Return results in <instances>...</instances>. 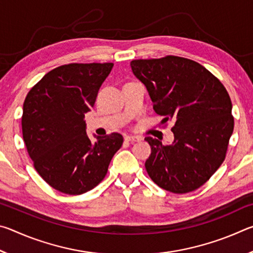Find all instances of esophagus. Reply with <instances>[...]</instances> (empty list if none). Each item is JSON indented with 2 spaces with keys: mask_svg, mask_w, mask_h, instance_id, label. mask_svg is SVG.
<instances>
[{
  "mask_svg": "<svg viewBox=\"0 0 253 253\" xmlns=\"http://www.w3.org/2000/svg\"><path fill=\"white\" fill-rule=\"evenodd\" d=\"M125 139L127 140V142L135 143V142H139V140H142V137H139V136H126Z\"/></svg>",
  "mask_w": 253,
  "mask_h": 253,
  "instance_id": "34e87169",
  "label": "esophagus"
}]
</instances>
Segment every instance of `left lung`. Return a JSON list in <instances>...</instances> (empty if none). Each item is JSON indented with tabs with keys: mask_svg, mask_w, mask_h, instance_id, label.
<instances>
[{
	"mask_svg": "<svg viewBox=\"0 0 253 253\" xmlns=\"http://www.w3.org/2000/svg\"><path fill=\"white\" fill-rule=\"evenodd\" d=\"M146 85L153 108L172 122L174 142L146 137L152 153L145 163L149 177L176 194L198 190L223 163L234 119L232 102L221 81L193 60L166 55L130 62Z\"/></svg>",
	"mask_w": 253,
	"mask_h": 253,
	"instance_id": "left-lung-1",
	"label": "left lung"
}]
</instances>
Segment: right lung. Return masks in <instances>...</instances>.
Returning a JSON list of instances; mask_svg holds the SVG:
<instances>
[{
	"label": "right lung",
	"instance_id": "1",
	"mask_svg": "<svg viewBox=\"0 0 253 253\" xmlns=\"http://www.w3.org/2000/svg\"><path fill=\"white\" fill-rule=\"evenodd\" d=\"M114 63H69L48 72L28 92L22 134L40 176L61 193L80 195L105 178L124 138L118 132L91 144L84 114L95 106Z\"/></svg>",
	"mask_w": 253,
	"mask_h": 253
}]
</instances>
